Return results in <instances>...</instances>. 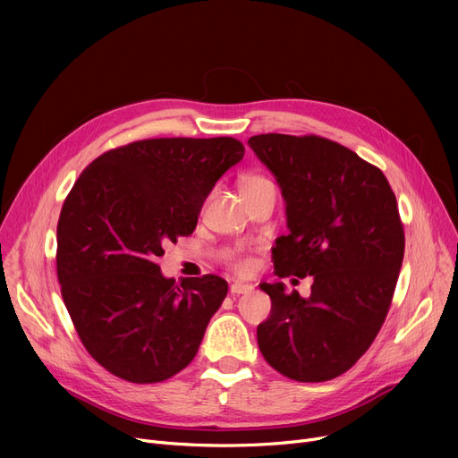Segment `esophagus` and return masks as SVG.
I'll use <instances>...</instances> for the list:
<instances>
[{
  "instance_id": "esophagus-1",
  "label": "esophagus",
  "mask_w": 458,
  "mask_h": 458,
  "mask_svg": "<svg viewBox=\"0 0 458 458\" xmlns=\"http://www.w3.org/2000/svg\"><path fill=\"white\" fill-rule=\"evenodd\" d=\"M254 290L252 284H243V282H233L230 285V293L232 295H245V293H250Z\"/></svg>"
}]
</instances>
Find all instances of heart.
Segmentation results:
<instances>
[{
  "instance_id": "heart-1",
  "label": "heart",
  "mask_w": 458,
  "mask_h": 458,
  "mask_svg": "<svg viewBox=\"0 0 458 458\" xmlns=\"http://www.w3.org/2000/svg\"><path fill=\"white\" fill-rule=\"evenodd\" d=\"M259 185H273V183L267 176H263V174H247L242 180V189H250V187H259ZM223 261L230 271H233L237 275H247L254 266L252 254L245 247L228 249L223 254Z\"/></svg>"
}]
</instances>
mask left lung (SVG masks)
<instances>
[{
    "label": "left lung",
    "mask_w": 458,
    "mask_h": 458,
    "mask_svg": "<svg viewBox=\"0 0 458 458\" xmlns=\"http://www.w3.org/2000/svg\"><path fill=\"white\" fill-rule=\"evenodd\" d=\"M250 148L276 176L290 233L276 239L275 273L311 276V295L263 282L271 316L258 345L299 382H325L351 369L388 316L404 256L394 191L378 166L319 135L263 133Z\"/></svg>",
    "instance_id": "1"
}]
</instances>
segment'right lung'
<instances>
[{
	"label": "right lung",
	"mask_w": 458,
	"mask_h": 458,
	"mask_svg": "<svg viewBox=\"0 0 458 458\" xmlns=\"http://www.w3.org/2000/svg\"><path fill=\"white\" fill-rule=\"evenodd\" d=\"M245 156L233 137H161L104 152L57 223V278L87 352L111 375L154 384L195 358L228 293L216 275L165 278L156 259L192 233L215 182Z\"/></svg>",
	"instance_id": "right-lung-1"
}]
</instances>
